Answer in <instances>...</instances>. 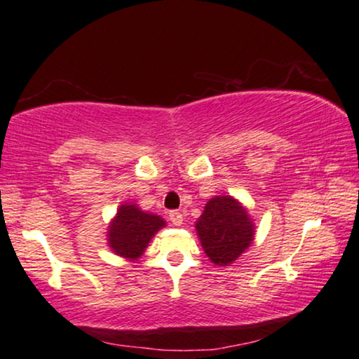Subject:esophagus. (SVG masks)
<instances>
[{
    "instance_id": "34e87169",
    "label": "esophagus",
    "mask_w": 359,
    "mask_h": 359,
    "mask_svg": "<svg viewBox=\"0 0 359 359\" xmlns=\"http://www.w3.org/2000/svg\"><path fill=\"white\" fill-rule=\"evenodd\" d=\"M169 218L172 224H175V226H180V224L184 223V215L180 212H177V210H172V212L169 213Z\"/></svg>"
}]
</instances>
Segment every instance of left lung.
I'll use <instances>...</instances> for the list:
<instances>
[{"label":"left lung","instance_id":"8db88e82","mask_svg":"<svg viewBox=\"0 0 359 359\" xmlns=\"http://www.w3.org/2000/svg\"><path fill=\"white\" fill-rule=\"evenodd\" d=\"M195 229L205 255L219 267L233 264L251 246L256 235L248 208L231 195L210 198Z\"/></svg>","mask_w":359,"mask_h":359}]
</instances>
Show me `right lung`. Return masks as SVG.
Instances as JSON below:
<instances>
[{"label":"right lung","instance_id":"add662e5","mask_svg":"<svg viewBox=\"0 0 359 359\" xmlns=\"http://www.w3.org/2000/svg\"><path fill=\"white\" fill-rule=\"evenodd\" d=\"M165 226V219L159 215L144 212L137 203L119 205L107 231L109 250L128 261H137L144 255L152 238Z\"/></svg>","mask_w":359,"mask_h":359}]
</instances>
